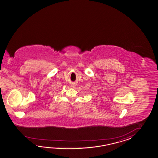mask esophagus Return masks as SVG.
Here are the masks:
<instances>
[{
    "mask_svg": "<svg viewBox=\"0 0 158 158\" xmlns=\"http://www.w3.org/2000/svg\"><path fill=\"white\" fill-rule=\"evenodd\" d=\"M71 86L73 87V88H75L76 86V84H75V83H72V84H71Z\"/></svg>",
    "mask_w": 158,
    "mask_h": 158,
    "instance_id": "34e87169",
    "label": "esophagus"
}]
</instances>
